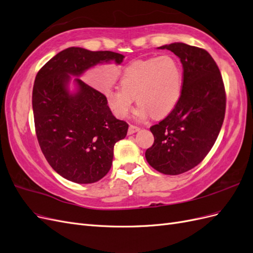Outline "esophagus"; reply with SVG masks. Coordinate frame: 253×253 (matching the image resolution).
Instances as JSON below:
<instances>
[{
  "label": "esophagus",
  "mask_w": 253,
  "mask_h": 253,
  "mask_svg": "<svg viewBox=\"0 0 253 253\" xmlns=\"http://www.w3.org/2000/svg\"><path fill=\"white\" fill-rule=\"evenodd\" d=\"M139 129H140V127H139V126H134V125H131V126H128L127 134H128V135H132V134H134V133H136V132H138Z\"/></svg>",
  "instance_id": "34e87169"
}]
</instances>
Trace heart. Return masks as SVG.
Masks as SVG:
<instances>
[{
	"instance_id": "1",
	"label": "heart",
	"mask_w": 253,
	"mask_h": 253,
	"mask_svg": "<svg viewBox=\"0 0 253 253\" xmlns=\"http://www.w3.org/2000/svg\"><path fill=\"white\" fill-rule=\"evenodd\" d=\"M182 70L174 57L165 55L135 60L125 67L120 87L104 90L106 103L115 116L126 118L136 101L137 116L145 118L152 113L164 117L177 104L182 90Z\"/></svg>"
}]
</instances>
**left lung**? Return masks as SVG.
<instances>
[{
  "instance_id": "1",
  "label": "left lung",
  "mask_w": 253,
  "mask_h": 253,
  "mask_svg": "<svg viewBox=\"0 0 253 253\" xmlns=\"http://www.w3.org/2000/svg\"><path fill=\"white\" fill-rule=\"evenodd\" d=\"M174 52L182 64V90L173 111L150 127L154 143L145 151L149 165L166 175L193 169L210 152L223 126L226 91L210 53L185 43L158 47Z\"/></svg>"
}]
</instances>
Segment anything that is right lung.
<instances>
[{"mask_svg": "<svg viewBox=\"0 0 253 253\" xmlns=\"http://www.w3.org/2000/svg\"><path fill=\"white\" fill-rule=\"evenodd\" d=\"M124 58L109 50L70 47L36 76L33 110L38 141L52 169L73 182L93 183L108 174L114 145L126 136L128 125L115 118L105 96L80 78H75L77 93L70 94V75L79 77L99 63L120 64Z\"/></svg>", "mask_w": 253, "mask_h": 253, "instance_id": "right-lung-1", "label": "right lung"}]
</instances>
